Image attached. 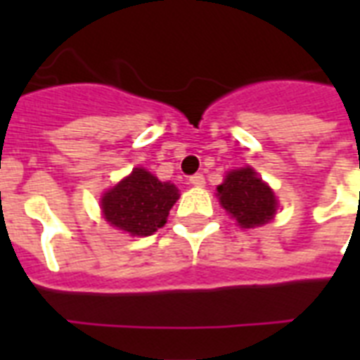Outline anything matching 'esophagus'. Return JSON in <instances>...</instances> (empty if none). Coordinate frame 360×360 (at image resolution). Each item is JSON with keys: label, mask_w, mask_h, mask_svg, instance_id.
Here are the masks:
<instances>
[{"label": "esophagus", "mask_w": 360, "mask_h": 360, "mask_svg": "<svg viewBox=\"0 0 360 360\" xmlns=\"http://www.w3.org/2000/svg\"><path fill=\"white\" fill-rule=\"evenodd\" d=\"M194 186H203L205 185V177H203V174H194L191 175V179H188Z\"/></svg>", "instance_id": "34e87169"}]
</instances>
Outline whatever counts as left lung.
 I'll return each mask as SVG.
<instances>
[{
	"label": "left lung",
	"mask_w": 360,
	"mask_h": 360,
	"mask_svg": "<svg viewBox=\"0 0 360 360\" xmlns=\"http://www.w3.org/2000/svg\"><path fill=\"white\" fill-rule=\"evenodd\" d=\"M220 205L243 228L267 224L276 213V198L252 168L233 169L217 186Z\"/></svg>",
	"instance_id": "1"
}]
</instances>
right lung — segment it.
<instances>
[{
	"instance_id": "1",
	"label": "right lung",
	"mask_w": 360,
	"mask_h": 360,
	"mask_svg": "<svg viewBox=\"0 0 360 360\" xmlns=\"http://www.w3.org/2000/svg\"><path fill=\"white\" fill-rule=\"evenodd\" d=\"M177 198L175 185L158 181L143 168H134L129 177L104 194L103 213L115 228L146 237L166 224Z\"/></svg>"
}]
</instances>
